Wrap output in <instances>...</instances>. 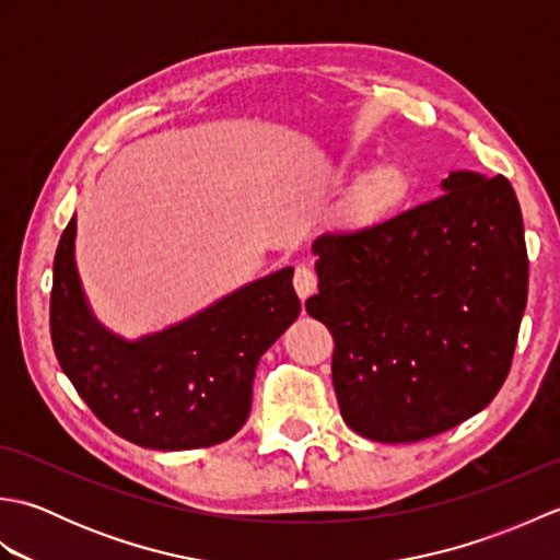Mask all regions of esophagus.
<instances>
[{
    "label": "esophagus",
    "mask_w": 560,
    "mask_h": 560,
    "mask_svg": "<svg viewBox=\"0 0 560 560\" xmlns=\"http://www.w3.org/2000/svg\"><path fill=\"white\" fill-rule=\"evenodd\" d=\"M293 289H295V293H299L301 301L311 299V295L317 291L315 271L311 267H305V265L295 267V271H293Z\"/></svg>",
    "instance_id": "esophagus-1"
}]
</instances>
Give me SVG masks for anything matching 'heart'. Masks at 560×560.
Masks as SVG:
<instances>
[{
  "mask_svg": "<svg viewBox=\"0 0 560 560\" xmlns=\"http://www.w3.org/2000/svg\"><path fill=\"white\" fill-rule=\"evenodd\" d=\"M343 171H351V163H343ZM411 180L404 165L387 161L368 171L359 185L353 187L349 209L359 219H380L385 213L401 207V201L409 197Z\"/></svg>",
  "mask_w": 560,
  "mask_h": 560,
  "instance_id": "heart-1",
  "label": "heart"
}]
</instances>
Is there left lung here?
<instances>
[{
    "mask_svg": "<svg viewBox=\"0 0 560 560\" xmlns=\"http://www.w3.org/2000/svg\"><path fill=\"white\" fill-rule=\"evenodd\" d=\"M438 199L383 223L319 235L311 317L335 337L343 421L416 443L489 407L527 305L525 225L508 177L457 171Z\"/></svg>",
    "mask_w": 560,
    "mask_h": 560,
    "instance_id": "1",
    "label": "left lung"
}]
</instances>
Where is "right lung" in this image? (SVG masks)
<instances>
[{
	"instance_id": "right-lung-1",
	"label": "right lung",
	"mask_w": 560,
	"mask_h": 560,
	"mask_svg": "<svg viewBox=\"0 0 560 560\" xmlns=\"http://www.w3.org/2000/svg\"><path fill=\"white\" fill-rule=\"evenodd\" d=\"M77 219L59 237L50 335L65 375L113 433L149 450L211 447L241 431L255 368L301 313L293 269L273 271L180 325L127 341L83 299L74 261Z\"/></svg>"
}]
</instances>
